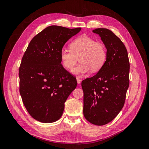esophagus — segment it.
Returning a JSON list of instances; mask_svg holds the SVG:
<instances>
[{
    "mask_svg": "<svg viewBox=\"0 0 149 149\" xmlns=\"http://www.w3.org/2000/svg\"><path fill=\"white\" fill-rule=\"evenodd\" d=\"M76 80H77V82H78V84H80L81 83V81H82V79H80L79 78H76Z\"/></svg>",
    "mask_w": 149,
    "mask_h": 149,
    "instance_id": "esophagus-1",
    "label": "esophagus"
}]
</instances>
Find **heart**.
I'll return each mask as SVG.
<instances>
[{
  "mask_svg": "<svg viewBox=\"0 0 149 149\" xmlns=\"http://www.w3.org/2000/svg\"><path fill=\"white\" fill-rule=\"evenodd\" d=\"M71 49L63 47L60 51L61 63L65 68L70 70L78 61L80 63L71 70L74 75L83 76L100 70L104 64L107 52L104 45L96 42L87 35L76 38L71 43Z\"/></svg>",
  "mask_w": 149,
  "mask_h": 149,
  "instance_id": "heart-1",
  "label": "heart"
}]
</instances>
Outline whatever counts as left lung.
<instances>
[{
    "label": "left lung",
    "mask_w": 149,
    "mask_h": 149,
    "mask_svg": "<svg viewBox=\"0 0 149 149\" xmlns=\"http://www.w3.org/2000/svg\"><path fill=\"white\" fill-rule=\"evenodd\" d=\"M107 49L106 60L97 73L83 80V114L89 123L103 125L123 109L129 86L130 64L127 49L120 39L107 29H96Z\"/></svg>",
    "instance_id": "1"
}]
</instances>
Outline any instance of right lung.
I'll list each match as a JSON object with an SVG mask.
<instances>
[{"mask_svg":"<svg viewBox=\"0 0 149 149\" xmlns=\"http://www.w3.org/2000/svg\"><path fill=\"white\" fill-rule=\"evenodd\" d=\"M81 28L52 25L31 40L19 68L20 94L30 115L43 123L59 119L65 102L77 86L61 64L60 51Z\"/></svg>","mask_w":149,"mask_h":149,"instance_id":"1","label":"right lung"}]
</instances>
